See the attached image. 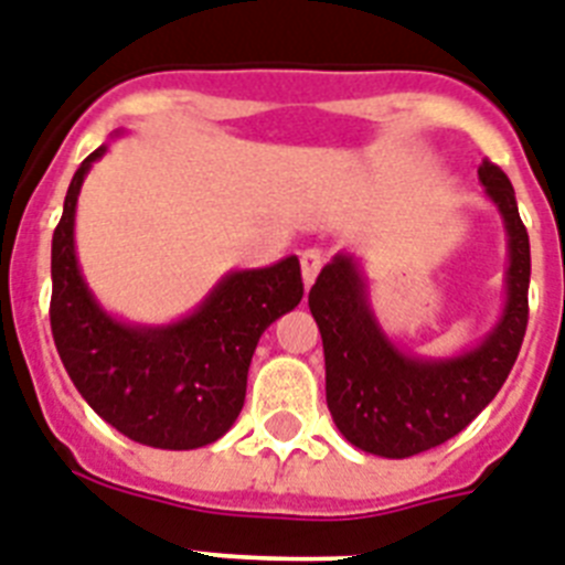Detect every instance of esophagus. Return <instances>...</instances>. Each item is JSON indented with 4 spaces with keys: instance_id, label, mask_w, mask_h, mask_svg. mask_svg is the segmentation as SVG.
I'll return each instance as SVG.
<instances>
[{
    "instance_id": "obj_1",
    "label": "esophagus",
    "mask_w": 565,
    "mask_h": 565,
    "mask_svg": "<svg viewBox=\"0 0 565 565\" xmlns=\"http://www.w3.org/2000/svg\"><path fill=\"white\" fill-rule=\"evenodd\" d=\"M300 268H302V282H306V286H311V282L317 279V274H320V268H323V254H320L317 248L302 250Z\"/></svg>"
}]
</instances>
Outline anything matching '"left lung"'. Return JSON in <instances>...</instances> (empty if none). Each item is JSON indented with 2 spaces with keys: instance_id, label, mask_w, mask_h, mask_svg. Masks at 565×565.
<instances>
[{
  "instance_id": "left-lung-1",
  "label": "left lung",
  "mask_w": 565,
  "mask_h": 565,
  "mask_svg": "<svg viewBox=\"0 0 565 565\" xmlns=\"http://www.w3.org/2000/svg\"><path fill=\"white\" fill-rule=\"evenodd\" d=\"M484 195L508 233L505 306L491 332L454 358L398 349L372 315L355 256L338 254L309 291L323 338L326 404L343 439L384 459L445 445L482 413L505 384L529 326L531 248L514 188L491 161L479 167Z\"/></svg>"
}]
</instances>
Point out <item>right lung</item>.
<instances>
[{"mask_svg":"<svg viewBox=\"0 0 565 565\" xmlns=\"http://www.w3.org/2000/svg\"><path fill=\"white\" fill-rule=\"evenodd\" d=\"M106 143L77 167L51 239V334L77 393L138 445L193 450L222 439L245 404L263 332L302 300L300 259L231 271L188 317L138 326L111 317L83 279L74 213L83 179Z\"/></svg>","mask_w":565,"mask_h":565,"instance_id":"1","label":"right lung"}]
</instances>
